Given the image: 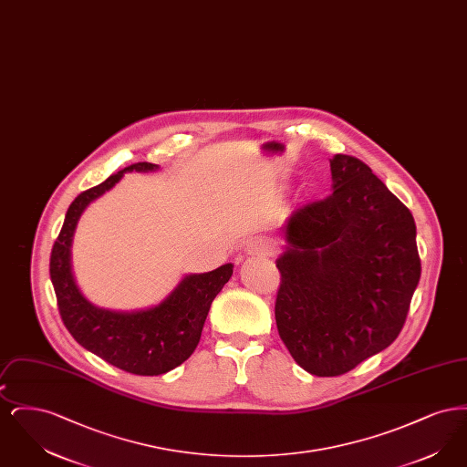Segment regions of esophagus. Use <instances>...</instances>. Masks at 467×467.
I'll list each match as a JSON object with an SVG mask.
<instances>
[{
    "instance_id": "1",
    "label": "esophagus",
    "mask_w": 467,
    "mask_h": 467,
    "mask_svg": "<svg viewBox=\"0 0 467 467\" xmlns=\"http://www.w3.org/2000/svg\"><path fill=\"white\" fill-rule=\"evenodd\" d=\"M246 252L250 254V255H271L273 252H275V244L271 240H267V238H255V240H252L248 246H246Z\"/></svg>"
}]
</instances>
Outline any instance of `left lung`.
Returning <instances> with one entry per match:
<instances>
[{
    "label": "left lung",
    "mask_w": 467,
    "mask_h": 467,
    "mask_svg": "<svg viewBox=\"0 0 467 467\" xmlns=\"http://www.w3.org/2000/svg\"><path fill=\"white\" fill-rule=\"evenodd\" d=\"M333 194L296 208L276 261L275 318L294 360L339 377L385 350L420 280L411 212L360 159H331Z\"/></svg>",
    "instance_id": "8db88e82"
}]
</instances>
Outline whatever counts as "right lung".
Instances as JSON below:
<instances>
[{
	"label": "right lung",
	"mask_w": 467,
	"mask_h": 467,
	"mask_svg": "<svg viewBox=\"0 0 467 467\" xmlns=\"http://www.w3.org/2000/svg\"><path fill=\"white\" fill-rule=\"evenodd\" d=\"M156 168L152 162H136L80 192L67 208L65 223L50 254V280L59 315L69 334L111 366L140 377L168 373L192 356L212 301L233 275V265H223L202 275H189L159 306L136 313L96 308L80 294L71 275L69 246L82 212L90 201L111 189L126 171H152Z\"/></svg>",
	"instance_id": "right-lung-1"
}]
</instances>
